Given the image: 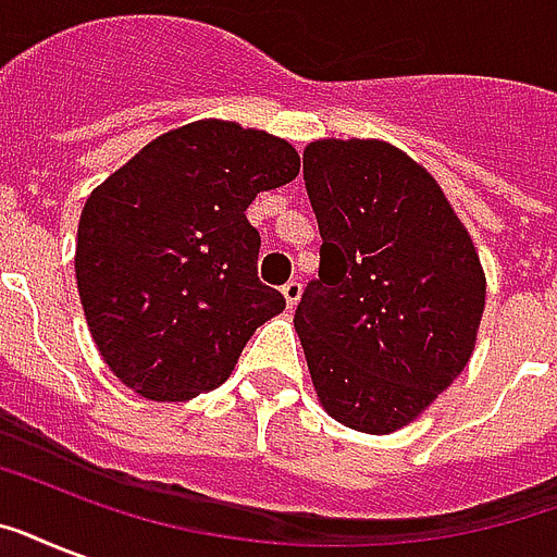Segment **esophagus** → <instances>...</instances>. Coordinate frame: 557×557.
I'll use <instances>...</instances> for the list:
<instances>
[{"mask_svg": "<svg viewBox=\"0 0 557 557\" xmlns=\"http://www.w3.org/2000/svg\"><path fill=\"white\" fill-rule=\"evenodd\" d=\"M300 295H304V286H300L297 280H288L286 286H283V297H286L288 309H295L297 300H300Z\"/></svg>", "mask_w": 557, "mask_h": 557, "instance_id": "34e87169", "label": "esophagus"}]
</instances>
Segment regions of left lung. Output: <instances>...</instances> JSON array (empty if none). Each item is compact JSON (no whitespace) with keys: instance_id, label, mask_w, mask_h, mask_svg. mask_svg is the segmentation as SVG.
Instances as JSON below:
<instances>
[{"instance_id":"1","label":"left lung","mask_w":557,"mask_h":557,"mask_svg":"<svg viewBox=\"0 0 557 557\" xmlns=\"http://www.w3.org/2000/svg\"><path fill=\"white\" fill-rule=\"evenodd\" d=\"M321 269L295 330L323 410L361 433L422 416L474 352L485 274L436 178L375 138L304 150Z\"/></svg>"}]
</instances>
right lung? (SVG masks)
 <instances>
[{"mask_svg": "<svg viewBox=\"0 0 557 557\" xmlns=\"http://www.w3.org/2000/svg\"><path fill=\"white\" fill-rule=\"evenodd\" d=\"M288 141L234 121H193L138 150L91 190L74 274L98 352L150 401L219 387L257 326L286 309L257 277V193L288 185Z\"/></svg>", "mask_w": 557, "mask_h": 557, "instance_id": "add662e5", "label": "right lung"}]
</instances>
